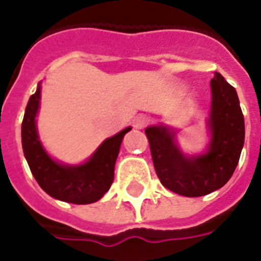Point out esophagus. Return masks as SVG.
I'll return each mask as SVG.
<instances>
[{
	"label": "esophagus",
	"instance_id": "esophagus-1",
	"mask_svg": "<svg viewBox=\"0 0 261 261\" xmlns=\"http://www.w3.org/2000/svg\"><path fill=\"white\" fill-rule=\"evenodd\" d=\"M147 124H149V119H147L146 116H142V115H139V116H137V118L133 120V126H134V128H137V130H143Z\"/></svg>",
	"mask_w": 261,
	"mask_h": 261
}]
</instances>
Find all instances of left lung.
<instances>
[{"instance_id":"obj_1","label":"left lung","mask_w":261,"mask_h":261,"mask_svg":"<svg viewBox=\"0 0 261 261\" xmlns=\"http://www.w3.org/2000/svg\"><path fill=\"white\" fill-rule=\"evenodd\" d=\"M211 141L204 154H182L174 142V133L167 127L153 126L145 130L161 184L188 198L203 196L225 186L239 164L244 146L245 124L237 92L217 71L211 80Z\"/></svg>"}]
</instances>
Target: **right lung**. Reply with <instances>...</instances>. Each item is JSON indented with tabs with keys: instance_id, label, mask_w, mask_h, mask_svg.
I'll use <instances>...</instances> for the list:
<instances>
[{
	"instance_id": "1",
	"label": "right lung",
	"mask_w": 261,
	"mask_h": 261,
	"mask_svg": "<svg viewBox=\"0 0 261 261\" xmlns=\"http://www.w3.org/2000/svg\"><path fill=\"white\" fill-rule=\"evenodd\" d=\"M40 100V84L30 97L21 124L22 150L30 169L42 190L55 199L74 204L97 202L114 181L115 163L127 127L112 138L106 139L87 163L77 167L63 165L51 159L39 141L35 118Z\"/></svg>"
}]
</instances>
